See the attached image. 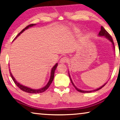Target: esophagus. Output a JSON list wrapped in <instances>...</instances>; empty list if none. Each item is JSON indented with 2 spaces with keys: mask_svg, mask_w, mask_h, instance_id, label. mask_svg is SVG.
<instances>
[{
  "mask_svg": "<svg viewBox=\"0 0 120 120\" xmlns=\"http://www.w3.org/2000/svg\"><path fill=\"white\" fill-rule=\"evenodd\" d=\"M68 60V59L67 57L65 56V57H63V58H61V59L60 60V63H66V62H67Z\"/></svg>",
  "mask_w": 120,
  "mask_h": 120,
  "instance_id": "34e87169",
  "label": "esophagus"
}]
</instances>
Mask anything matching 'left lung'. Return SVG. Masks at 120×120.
Masks as SVG:
<instances>
[{
	"label": "left lung",
	"mask_w": 120,
	"mask_h": 120,
	"mask_svg": "<svg viewBox=\"0 0 120 120\" xmlns=\"http://www.w3.org/2000/svg\"><path fill=\"white\" fill-rule=\"evenodd\" d=\"M99 35H100V36H105V37L107 38L108 39V40H109L110 41H111V42H112V45H113V47H114V42H113V40H112V37L110 36V35L108 33V32H107V31H106V30H105V28L103 27V26H101V31H100V32H99ZM68 74H69V73H68ZM69 78H70L71 82V83H72V85H73V86H74V87H75V89H76V90H77L78 91V92H80V93H90V92H94V91H97V90H99V89H101L102 88V87H104L106 85V83L105 84V85H103L102 86H101V87H100L99 88H98V89H95V90H90V91L82 90H80V89H79L77 88L75 86V85H74V83H73V82H72V80H71V76H70V75H69Z\"/></svg>",
	"instance_id": "8db88e82"
}]
</instances>
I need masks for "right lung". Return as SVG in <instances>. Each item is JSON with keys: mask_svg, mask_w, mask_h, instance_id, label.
<instances>
[{"mask_svg": "<svg viewBox=\"0 0 120 120\" xmlns=\"http://www.w3.org/2000/svg\"><path fill=\"white\" fill-rule=\"evenodd\" d=\"M35 24H30L28 25V26H27L25 28H24L22 31H21L20 33H19L17 35V36L15 38V39L17 38V37H18L19 35L21 33H22L23 32H24L25 30H27V28H28L30 27H32L34 25H35ZM58 66V64H55V65L54 66V67L52 68V71H51V78H50V79L49 80V82L47 83V85H46V86H45L44 87H43V88H41V89H31L30 88H28L27 87H26V86H23L22 85H21L18 82L16 81L15 80V79L14 78V77L12 75L11 72L10 71V75L11 76V78L12 79V80H13L14 82L15 83V84L17 86V87H18V88H20L21 90L24 91V92H25L26 93H31V94H37V93H42V92H44L46 90H47V89L49 88V86L51 85V84L53 80V79H54V71H55V69L56 68V67Z\"/></svg>", "mask_w": 120, "mask_h": 120, "instance_id": "add662e5", "label": "right lung"}]
</instances>
